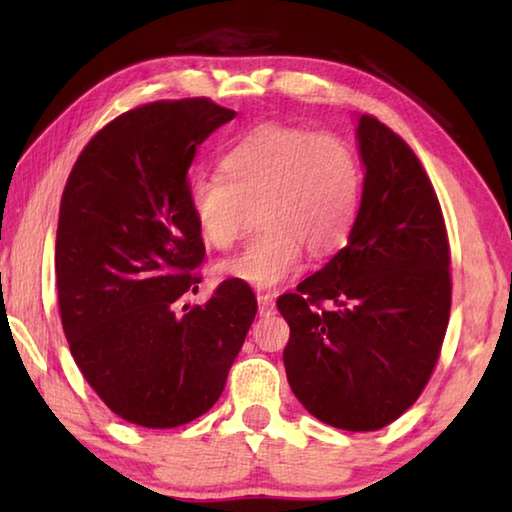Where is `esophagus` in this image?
Returning a JSON list of instances; mask_svg holds the SVG:
<instances>
[{
	"instance_id": "esophagus-1",
	"label": "esophagus",
	"mask_w": 512,
	"mask_h": 512,
	"mask_svg": "<svg viewBox=\"0 0 512 512\" xmlns=\"http://www.w3.org/2000/svg\"><path fill=\"white\" fill-rule=\"evenodd\" d=\"M257 303H259V314H273L275 312V299L270 292H257Z\"/></svg>"
}]
</instances>
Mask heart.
<instances>
[{
    "mask_svg": "<svg viewBox=\"0 0 512 512\" xmlns=\"http://www.w3.org/2000/svg\"><path fill=\"white\" fill-rule=\"evenodd\" d=\"M220 173L193 176L189 209L202 239L228 250L259 215L262 231L217 275L257 288L295 277L303 248L312 257L336 253L356 222L363 167L345 138L306 127L262 123L226 149Z\"/></svg>",
    "mask_w": 512,
    "mask_h": 512,
    "instance_id": "obj_1",
    "label": "heart"
}]
</instances>
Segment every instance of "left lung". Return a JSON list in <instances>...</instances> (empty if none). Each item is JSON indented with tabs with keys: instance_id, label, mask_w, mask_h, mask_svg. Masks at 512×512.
<instances>
[{
	"instance_id": "1",
	"label": "left lung",
	"mask_w": 512,
	"mask_h": 512,
	"mask_svg": "<svg viewBox=\"0 0 512 512\" xmlns=\"http://www.w3.org/2000/svg\"><path fill=\"white\" fill-rule=\"evenodd\" d=\"M365 165L350 242L277 299L290 325L288 383L314 418L345 431L398 420L436 369L451 312V248L436 189L413 149L358 118Z\"/></svg>"
}]
</instances>
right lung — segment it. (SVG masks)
I'll list each match as a JSON object with an SVG mask.
<instances>
[{
    "label": "right lung",
    "instance_id": "add662e5",
    "mask_svg": "<svg viewBox=\"0 0 512 512\" xmlns=\"http://www.w3.org/2000/svg\"><path fill=\"white\" fill-rule=\"evenodd\" d=\"M233 118L206 96L134 107L92 136L61 195L65 339L96 396L138 427L173 429L209 411L257 314L237 279L179 310L206 255L187 173L198 145Z\"/></svg>",
    "mask_w": 512,
    "mask_h": 512
}]
</instances>
